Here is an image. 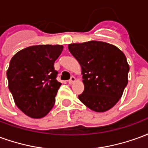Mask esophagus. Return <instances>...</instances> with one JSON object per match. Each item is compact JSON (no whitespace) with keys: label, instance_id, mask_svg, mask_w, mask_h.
<instances>
[{"label":"esophagus","instance_id":"obj_1","mask_svg":"<svg viewBox=\"0 0 148 148\" xmlns=\"http://www.w3.org/2000/svg\"><path fill=\"white\" fill-rule=\"evenodd\" d=\"M76 81V78H75V77H74V76H72V77H71V79L68 81V82H69V84L70 85H71V84H73Z\"/></svg>","mask_w":148,"mask_h":148}]
</instances>
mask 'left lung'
I'll list each match as a JSON object with an SVG mask.
<instances>
[{
	"label": "left lung",
	"mask_w": 148,
	"mask_h": 148,
	"mask_svg": "<svg viewBox=\"0 0 148 148\" xmlns=\"http://www.w3.org/2000/svg\"><path fill=\"white\" fill-rule=\"evenodd\" d=\"M68 48L82 67L85 90L79 100L97 112L112 109L128 82L125 55L116 46L97 40L71 43Z\"/></svg>",
	"instance_id": "1"
}]
</instances>
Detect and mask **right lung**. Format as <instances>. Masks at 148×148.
Instances as JSON below:
<instances>
[{"instance_id":"right-lung-1","label":"right lung","mask_w":148,"mask_h":148,"mask_svg":"<svg viewBox=\"0 0 148 148\" xmlns=\"http://www.w3.org/2000/svg\"><path fill=\"white\" fill-rule=\"evenodd\" d=\"M62 50V45L31 46L12 58L7 71L8 89L16 106L29 117H44L55 105L62 84L56 80L54 63Z\"/></svg>"}]
</instances>
